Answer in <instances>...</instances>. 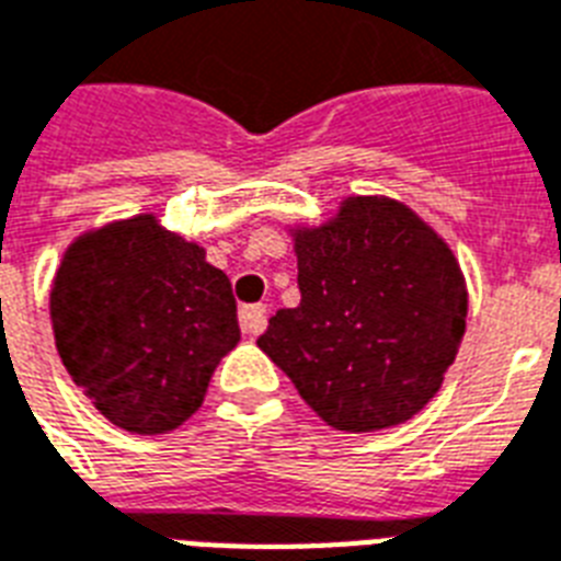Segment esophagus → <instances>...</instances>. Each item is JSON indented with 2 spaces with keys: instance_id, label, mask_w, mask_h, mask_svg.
I'll return each instance as SVG.
<instances>
[{
  "instance_id": "obj_1",
  "label": "esophagus",
  "mask_w": 561,
  "mask_h": 561,
  "mask_svg": "<svg viewBox=\"0 0 561 561\" xmlns=\"http://www.w3.org/2000/svg\"><path fill=\"white\" fill-rule=\"evenodd\" d=\"M240 327L245 335H257L266 330V307L263 304H249L240 307Z\"/></svg>"
}]
</instances>
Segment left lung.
<instances>
[{
	"mask_svg": "<svg viewBox=\"0 0 561 561\" xmlns=\"http://www.w3.org/2000/svg\"><path fill=\"white\" fill-rule=\"evenodd\" d=\"M301 304L257 347L327 425L382 432L440 391L466 333V277L449 243L391 196H347L293 226Z\"/></svg>",
	"mask_w": 561,
	"mask_h": 561,
	"instance_id": "obj_1",
	"label": "left lung"
}]
</instances>
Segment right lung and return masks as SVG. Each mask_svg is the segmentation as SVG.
I'll list each match as a JSON object with an SVG mask.
<instances>
[{"label": "right lung", "instance_id": "right-lung-1", "mask_svg": "<svg viewBox=\"0 0 561 561\" xmlns=\"http://www.w3.org/2000/svg\"><path fill=\"white\" fill-rule=\"evenodd\" d=\"M48 312L75 385L112 425L150 437L199 411L219 358L240 342L228 275L156 214L75 237Z\"/></svg>", "mask_w": 561, "mask_h": 561}]
</instances>
